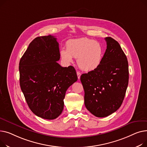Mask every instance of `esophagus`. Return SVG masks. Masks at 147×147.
<instances>
[{
    "instance_id": "34e87169",
    "label": "esophagus",
    "mask_w": 147,
    "mask_h": 147,
    "mask_svg": "<svg viewBox=\"0 0 147 147\" xmlns=\"http://www.w3.org/2000/svg\"><path fill=\"white\" fill-rule=\"evenodd\" d=\"M76 74H77V76H78V79L80 80V78H81V73L80 72H79V71H77V72H76Z\"/></svg>"
}]
</instances>
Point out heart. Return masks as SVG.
I'll list each match as a JSON object with an SVG mask.
<instances>
[{"label":"heart","mask_w":147,"mask_h":147,"mask_svg":"<svg viewBox=\"0 0 147 147\" xmlns=\"http://www.w3.org/2000/svg\"><path fill=\"white\" fill-rule=\"evenodd\" d=\"M104 55V48L101 43L87 37L69 40L66 49L62 48L60 51L63 62L71 63L74 57L76 58L79 67L84 71L96 69L101 65Z\"/></svg>","instance_id":"obj_1"}]
</instances>
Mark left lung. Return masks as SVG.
I'll list each match as a JSON object with an SVG mask.
<instances>
[{"label":"left lung","mask_w":147,"mask_h":147,"mask_svg":"<svg viewBox=\"0 0 147 147\" xmlns=\"http://www.w3.org/2000/svg\"><path fill=\"white\" fill-rule=\"evenodd\" d=\"M105 40L107 49L101 65L81 76L85 106L98 117L109 116L121 106L129 81L125 53L117 41L110 37Z\"/></svg>","instance_id":"left-lung-1"}]
</instances>
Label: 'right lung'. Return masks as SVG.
<instances>
[{
	"label": "right lung",
	"mask_w": 147,
	"mask_h": 147,
	"mask_svg": "<svg viewBox=\"0 0 147 147\" xmlns=\"http://www.w3.org/2000/svg\"><path fill=\"white\" fill-rule=\"evenodd\" d=\"M59 43L50 35L29 45L19 64L21 89L30 110L42 119L57 118L63 110L67 88L78 80L75 68L62 67Z\"/></svg>",
	"instance_id": "obj_1"
}]
</instances>
